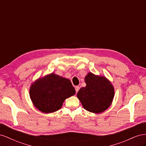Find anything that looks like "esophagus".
I'll use <instances>...</instances> for the list:
<instances>
[{
  "mask_svg": "<svg viewBox=\"0 0 146 146\" xmlns=\"http://www.w3.org/2000/svg\"><path fill=\"white\" fill-rule=\"evenodd\" d=\"M76 92H77L78 91H79V90H80V87H79L78 86H76Z\"/></svg>",
  "mask_w": 146,
  "mask_h": 146,
  "instance_id": "34e87169",
  "label": "esophagus"
}]
</instances>
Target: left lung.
Returning <instances> with one entry per match:
<instances>
[{"mask_svg":"<svg viewBox=\"0 0 146 146\" xmlns=\"http://www.w3.org/2000/svg\"><path fill=\"white\" fill-rule=\"evenodd\" d=\"M86 86L81 88L77 96L87 111L101 113L111 105L114 88L111 82L104 76L88 72L85 77Z\"/></svg>","mask_w":146,"mask_h":146,"instance_id":"8db88e82","label":"left lung"}]
</instances>
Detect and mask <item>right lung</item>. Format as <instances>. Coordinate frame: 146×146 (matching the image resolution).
I'll return each instance as SVG.
<instances>
[{
	"mask_svg": "<svg viewBox=\"0 0 146 146\" xmlns=\"http://www.w3.org/2000/svg\"><path fill=\"white\" fill-rule=\"evenodd\" d=\"M75 94L71 82L54 73L39 77L31 84L29 90L33 105L44 113L58 111L64 101Z\"/></svg>",
	"mask_w": 146,
	"mask_h": 146,
	"instance_id": "add662e5",
	"label": "right lung"
}]
</instances>
